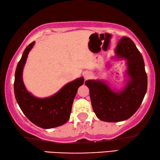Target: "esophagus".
<instances>
[{
  "label": "esophagus",
  "mask_w": 160,
  "mask_h": 160,
  "mask_svg": "<svg viewBox=\"0 0 160 160\" xmlns=\"http://www.w3.org/2000/svg\"><path fill=\"white\" fill-rule=\"evenodd\" d=\"M91 75L92 74L90 72H84V78L85 79H88V78L91 77Z\"/></svg>",
  "instance_id": "1"
}]
</instances>
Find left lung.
Masks as SVG:
<instances>
[{"mask_svg":"<svg viewBox=\"0 0 160 160\" xmlns=\"http://www.w3.org/2000/svg\"><path fill=\"white\" fill-rule=\"evenodd\" d=\"M116 60L126 61V84L115 91L101 80L85 82L90 91L91 104L96 117L104 122L124 121L133 115L143 102L147 90V75L142 55L128 37H123L114 50Z\"/></svg>","mask_w":160,"mask_h":160,"instance_id":"obj_1","label":"left lung"}]
</instances>
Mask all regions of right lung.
<instances>
[{
  "instance_id": "obj_1",
  "label": "right lung",
  "mask_w": 160,
  "mask_h": 160,
  "mask_svg": "<svg viewBox=\"0 0 160 160\" xmlns=\"http://www.w3.org/2000/svg\"><path fill=\"white\" fill-rule=\"evenodd\" d=\"M35 45L30 43L24 50L15 72L14 94L20 109L27 118L38 127L49 129L66 123L70 117L72 107L78 89L84 82V78L69 82L57 93L46 98H37L26 89L22 73L29 52Z\"/></svg>"
}]
</instances>
